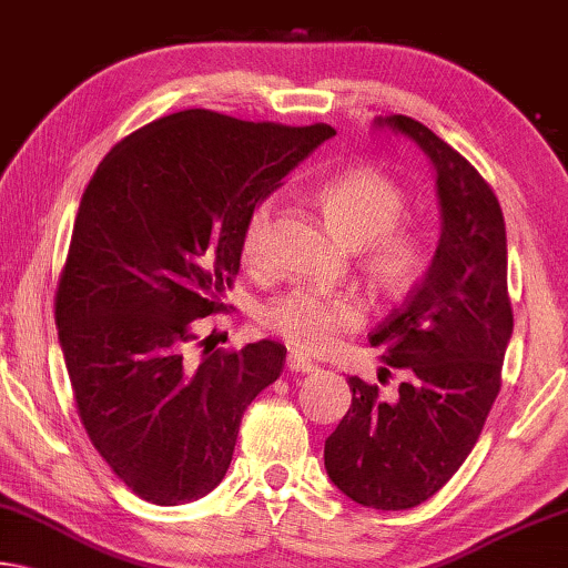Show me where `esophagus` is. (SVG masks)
I'll return each instance as SVG.
<instances>
[{"instance_id": "obj_1", "label": "esophagus", "mask_w": 568, "mask_h": 568, "mask_svg": "<svg viewBox=\"0 0 568 568\" xmlns=\"http://www.w3.org/2000/svg\"><path fill=\"white\" fill-rule=\"evenodd\" d=\"M286 368H290L292 373H312L317 365H314L312 361H307L304 355H296V353H290V357H286Z\"/></svg>"}]
</instances>
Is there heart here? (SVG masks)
<instances>
[{
	"label": "heart",
	"mask_w": 568,
	"mask_h": 568,
	"mask_svg": "<svg viewBox=\"0 0 568 568\" xmlns=\"http://www.w3.org/2000/svg\"><path fill=\"white\" fill-rule=\"evenodd\" d=\"M314 197L329 231L347 246L361 248V268L375 294L404 300L416 290L429 268V235L404 223L408 193L398 180L375 168H353L322 182ZM272 215V197L251 207L241 233V258L248 266L264 258ZM258 322L296 351L325 353L339 333L361 322V312L347 296L292 290L266 302Z\"/></svg>",
	"instance_id": "1"
}]
</instances>
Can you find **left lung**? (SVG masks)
<instances>
[{"label":"left lung","mask_w":568,"mask_h":568,"mask_svg":"<svg viewBox=\"0 0 568 568\" xmlns=\"http://www.w3.org/2000/svg\"><path fill=\"white\" fill-rule=\"evenodd\" d=\"M422 146L436 170L442 239L429 272L368 335L378 381L404 373L396 394L347 378L353 404L325 442V467L351 500L406 510L429 500L479 439L503 386L513 335L508 243L500 203L457 150L412 116L378 119Z\"/></svg>","instance_id":"left-lung-1"}]
</instances>
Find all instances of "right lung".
<instances>
[{"instance_id": "add662e5", "label": "right lung", "mask_w": 568, "mask_h": 568, "mask_svg": "<svg viewBox=\"0 0 568 568\" xmlns=\"http://www.w3.org/2000/svg\"><path fill=\"white\" fill-rule=\"evenodd\" d=\"M333 134L187 109L124 136L95 168L55 325L83 429L142 500L182 505L221 485L243 412L282 375L274 339L197 363L187 353L195 320L229 310L251 207Z\"/></svg>"}]
</instances>
